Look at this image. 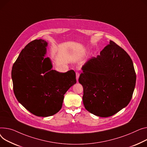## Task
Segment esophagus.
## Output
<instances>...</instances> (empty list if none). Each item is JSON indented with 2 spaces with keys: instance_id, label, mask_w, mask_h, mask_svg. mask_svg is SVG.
<instances>
[{
  "instance_id": "esophagus-1",
  "label": "esophagus",
  "mask_w": 147,
  "mask_h": 147,
  "mask_svg": "<svg viewBox=\"0 0 147 147\" xmlns=\"http://www.w3.org/2000/svg\"><path fill=\"white\" fill-rule=\"evenodd\" d=\"M76 80H77V81L78 82V80H79V78L80 74H79V73H78V72H76Z\"/></svg>"
}]
</instances>
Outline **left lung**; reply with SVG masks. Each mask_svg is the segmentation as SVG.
I'll return each mask as SVG.
<instances>
[{"instance_id":"8db88e82","label":"left lung","mask_w":147,"mask_h":147,"mask_svg":"<svg viewBox=\"0 0 147 147\" xmlns=\"http://www.w3.org/2000/svg\"><path fill=\"white\" fill-rule=\"evenodd\" d=\"M79 79L86 109L103 118L111 116L130 102L136 74L129 55L112 41L96 57L87 60Z\"/></svg>"}]
</instances>
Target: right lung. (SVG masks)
I'll return each instance as SVG.
<instances>
[{
    "mask_svg": "<svg viewBox=\"0 0 147 147\" xmlns=\"http://www.w3.org/2000/svg\"><path fill=\"white\" fill-rule=\"evenodd\" d=\"M48 42L42 39L27 44L13 65L12 79L16 98L31 113L47 117L62 107L64 95L76 83L71 70L60 73L53 70L47 54Z\"/></svg>",
    "mask_w": 147,
    "mask_h": 147,
    "instance_id": "right-lung-1",
    "label": "right lung"
}]
</instances>
